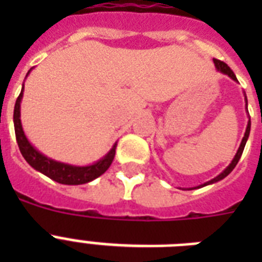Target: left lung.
<instances>
[{
    "label": "left lung",
    "mask_w": 262,
    "mask_h": 262,
    "mask_svg": "<svg viewBox=\"0 0 262 262\" xmlns=\"http://www.w3.org/2000/svg\"><path fill=\"white\" fill-rule=\"evenodd\" d=\"M213 62H215L216 68H217V69H219L220 72H223V73H226V75H228V76H230V77H231L232 80H236L235 75H234V72H232L231 69H230V67H228L227 63H224L223 61H220V59H216V58H213ZM249 133H250V121H249V123H248V127H246V132H245V136H244V139H242V143H241V145H239V149H238V152H236L235 158L232 159L231 164H230V166H228V167L226 168V170H224L223 172H222V174L217 175L216 178L211 179L209 182H207V183H204V185H201V187H203V186H207V185H209V183L217 182V181H220V179H223L224 177H227V175L230 174V172H231L232 170H234V167H235V166H236V163L239 162L241 156H242V152H244L245 145H246V141H248Z\"/></svg>",
    "instance_id": "8db88e82"
}]
</instances>
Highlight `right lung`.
<instances>
[{"label":"right lung","mask_w":262,"mask_h":262,"mask_svg":"<svg viewBox=\"0 0 262 262\" xmlns=\"http://www.w3.org/2000/svg\"><path fill=\"white\" fill-rule=\"evenodd\" d=\"M23 98V90L17 96L16 104H14L13 111V122H14V133H16V141H17L18 149L24 156V159L28 162L31 167L38 170L42 174L47 175L49 178L58 183L63 185H81L87 183L98 178L103 172H106L108 167L113 163L115 156V145L113 147L108 154H107L102 160L92 166H85V167H76V166H69V164L59 163L53 159H49L40 152H38L30 141L27 140L24 132H23L21 122H20V102Z\"/></svg>","instance_id":"right-lung-1"}]
</instances>
